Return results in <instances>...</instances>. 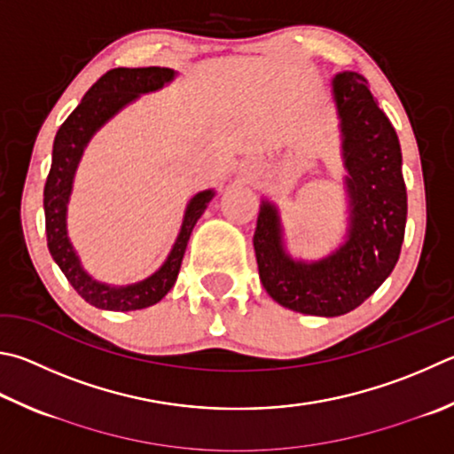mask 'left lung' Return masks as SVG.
<instances>
[{"label": "left lung", "mask_w": 454, "mask_h": 454, "mask_svg": "<svg viewBox=\"0 0 454 454\" xmlns=\"http://www.w3.org/2000/svg\"><path fill=\"white\" fill-rule=\"evenodd\" d=\"M340 119L348 194L343 242L319 260H295L286 250L274 202L263 199L254 232L260 279L279 306L335 317L361 306L399 260L405 238L407 191L397 133L379 109L367 79L341 71L332 79Z\"/></svg>", "instance_id": "obj_1"}]
</instances>
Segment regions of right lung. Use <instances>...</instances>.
<instances>
[{
  "mask_svg": "<svg viewBox=\"0 0 454 454\" xmlns=\"http://www.w3.org/2000/svg\"><path fill=\"white\" fill-rule=\"evenodd\" d=\"M175 77L176 71L168 67H117L106 71L87 90L77 109L69 114L55 135L51 170H49L43 191L47 246L55 263L61 268L69 284L75 287V292L98 309L135 311L159 303L175 286L192 228L216 194L214 188H208V191L194 194L188 200L183 226H180V232L167 260L153 276L137 284L109 286L97 282L85 271L69 240L67 206L73 192V180H75L77 167L83 159L89 141L105 122H109L127 105L137 101L141 95L154 93V90L168 85Z\"/></svg>",
  "mask_w": 454,
  "mask_h": 454,
  "instance_id": "obj_1",
  "label": "right lung"
}]
</instances>
